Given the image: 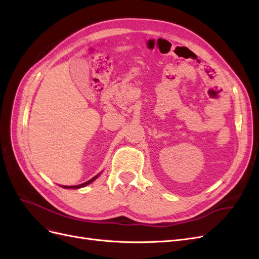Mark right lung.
I'll use <instances>...</instances> for the list:
<instances>
[{
    "instance_id": "1",
    "label": "right lung",
    "mask_w": 259,
    "mask_h": 259,
    "mask_svg": "<svg viewBox=\"0 0 259 259\" xmlns=\"http://www.w3.org/2000/svg\"><path fill=\"white\" fill-rule=\"evenodd\" d=\"M97 177H98V175H97V176H95V177H93L92 179H90L89 182H86V183L81 184V185H77V186H71V187H67V186H65L64 188H70V189H71V188H72V189H77V188H82V187H84V186H88L89 184H91L92 182H94V180H95Z\"/></svg>"
}]
</instances>
